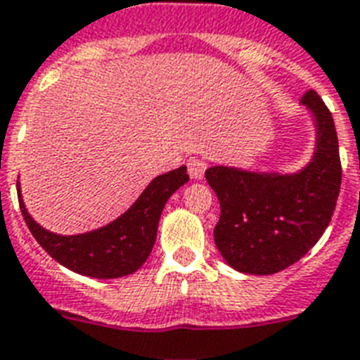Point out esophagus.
<instances>
[{
	"label": "esophagus",
	"mask_w": 360,
	"mask_h": 360,
	"mask_svg": "<svg viewBox=\"0 0 360 360\" xmlns=\"http://www.w3.org/2000/svg\"><path fill=\"white\" fill-rule=\"evenodd\" d=\"M204 171H206V162L200 160V158H189L188 160V172L189 176L195 178V180H200L204 176Z\"/></svg>",
	"instance_id": "34e87169"
}]
</instances>
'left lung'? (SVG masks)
I'll use <instances>...</instances> for the list:
<instances>
[{
  "mask_svg": "<svg viewBox=\"0 0 360 360\" xmlns=\"http://www.w3.org/2000/svg\"><path fill=\"white\" fill-rule=\"evenodd\" d=\"M301 103L316 120V150L294 174L210 167L206 182L221 204L215 245L230 267L273 275L303 258L329 226L340 193L342 165L335 120L316 91Z\"/></svg>",
  "mask_w": 360,
  "mask_h": 360,
  "instance_id": "obj_1",
  "label": "left lung"
}]
</instances>
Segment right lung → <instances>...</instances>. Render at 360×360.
Masks as SVG:
<instances>
[{
    "label": "right lung",
    "mask_w": 360,
    "mask_h": 360,
    "mask_svg": "<svg viewBox=\"0 0 360 360\" xmlns=\"http://www.w3.org/2000/svg\"><path fill=\"white\" fill-rule=\"evenodd\" d=\"M186 165L160 174L152 180L141 197L117 217L113 223L93 232L76 236L53 234L33 221L22 200L18 188V202L25 225L33 238L48 255L61 266L79 275L94 278L126 277L137 271L150 255L158 234V223L163 206L178 188L188 182Z\"/></svg>",
    "instance_id": "right-lung-1"
}]
</instances>
